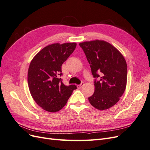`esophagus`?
I'll return each instance as SVG.
<instances>
[{
	"instance_id": "obj_1",
	"label": "esophagus",
	"mask_w": 150,
	"mask_h": 150,
	"mask_svg": "<svg viewBox=\"0 0 150 150\" xmlns=\"http://www.w3.org/2000/svg\"><path fill=\"white\" fill-rule=\"evenodd\" d=\"M84 84V83L83 82V83H81V84H79V85H78V86H77V87H78V89H81V88H82L83 87V85Z\"/></svg>"
}]
</instances>
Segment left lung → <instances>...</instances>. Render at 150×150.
<instances>
[{"instance_id":"8db88e82","label":"left lung","mask_w":150,"mask_h":150,"mask_svg":"<svg viewBox=\"0 0 150 150\" xmlns=\"http://www.w3.org/2000/svg\"><path fill=\"white\" fill-rule=\"evenodd\" d=\"M79 45L85 53L95 78L94 93L88 98L89 101L99 110L110 108L119 101L126 89L125 59L115 47L104 40L86 41Z\"/></svg>"}]
</instances>
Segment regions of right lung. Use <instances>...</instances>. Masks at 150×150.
<instances>
[{
  "instance_id": "1",
  "label": "right lung",
  "mask_w": 150,
  "mask_h": 150,
  "mask_svg": "<svg viewBox=\"0 0 150 150\" xmlns=\"http://www.w3.org/2000/svg\"><path fill=\"white\" fill-rule=\"evenodd\" d=\"M76 42L55 43L44 47L31 61L28 81L32 97L48 112L61 110L67 102L75 85L65 86L59 76L61 66L76 47Z\"/></svg>"
}]
</instances>
